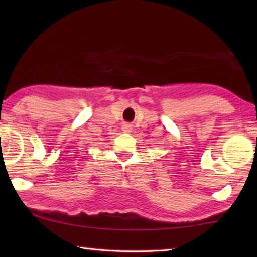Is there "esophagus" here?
<instances>
[{
    "label": "esophagus",
    "instance_id": "esophagus-1",
    "mask_svg": "<svg viewBox=\"0 0 257 257\" xmlns=\"http://www.w3.org/2000/svg\"><path fill=\"white\" fill-rule=\"evenodd\" d=\"M122 130L124 133H132V125L128 124V123H124L122 125Z\"/></svg>",
    "mask_w": 257,
    "mask_h": 257
}]
</instances>
